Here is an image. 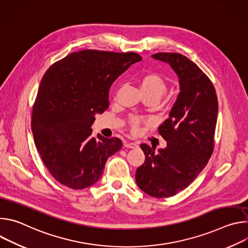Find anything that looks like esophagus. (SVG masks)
Returning <instances> with one entry per match:
<instances>
[{"label": "esophagus", "mask_w": 248, "mask_h": 248, "mask_svg": "<svg viewBox=\"0 0 248 248\" xmlns=\"http://www.w3.org/2000/svg\"><path fill=\"white\" fill-rule=\"evenodd\" d=\"M124 146H125L126 148H136L138 145H137V143H135V142H126V143L124 144Z\"/></svg>", "instance_id": "34e87169"}]
</instances>
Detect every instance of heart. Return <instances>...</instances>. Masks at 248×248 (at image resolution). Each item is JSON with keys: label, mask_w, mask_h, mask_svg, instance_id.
Here are the masks:
<instances>
[{"label": "heart", "mask_w": 248, "mask_h": 248, "mask_svg": "<svg viewBox=\"0 0 248 248\" xmlns=\"http://www.w3.org/2000/svg\"><path fill=\"white\" fill-rule=\"evenodd\" d=\"M139 83L140 88L144 94H155L162 97L168 89V82L166 78L157 73L145 74L140 78ZM144 123H146L144 119L137 116H131L128 119V124L133 133L138 132L141 124Z\"/></svg>", "instance_id": "obj_1"}]
</instances>
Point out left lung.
I'll use <instances>...</instances> for the list:
<instances>
[{
  "mask_svg": "<svg viewBox=\"0 0 248 248\" xmlns=\"http://www.w3.org/2000/svg\"><path fill=\"white\" fill-rule=\"evenodd\" d=\"M152 58L169 63L180 79V93L169 118L158 127L167 147L155 152L141 144L145 162L135 172L138 187L156 198L170 197L186 188L207 165L214 149L218 99L202 70L179 53Z\"/></svg>",
  "mask_w": 248,
  "mask_h": 248,
  "instance_id": "1",
  "label": "left lung"
}]
</instances>
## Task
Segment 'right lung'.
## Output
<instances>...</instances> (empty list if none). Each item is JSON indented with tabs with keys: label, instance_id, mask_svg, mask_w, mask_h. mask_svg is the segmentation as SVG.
Masks as SVG:
<instances>
[{
	"label": "right lung",
	"instance_id": "right-lung-1",
	"mask_svg": "<svg viewBox=\"0 0 248 248\" xmlns=\"http://www.w3.org/2000/svg\"><path fill=\"white\" fill-rule=\"evenodd\" d=\"M141 57L133 52L82 50L53 63L45 73L32 111L36 148L60 184L83 189L99 181L106 161L122 140L91 136L95 115L109 108L113 82Z\"/></svg>",
	"mask_w": 248,
	"mask_h": 248
}]
</instances>
